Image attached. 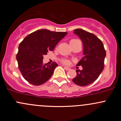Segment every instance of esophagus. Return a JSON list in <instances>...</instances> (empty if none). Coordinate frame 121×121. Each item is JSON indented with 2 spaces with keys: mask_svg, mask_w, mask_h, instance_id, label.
I'll return each instance as SVG.
<instances>
[{
  "mask_svg": "<svg viewBox=\"0 0 121 121\" xmlns=\"http://www.w3.org/2000/svg\"><path fill=\"white\" fill-rule=\"evenodd\" d=\"M64 69H65V70L66 71H68V70H69V69H70V68H68V67H64Z\"/></svg>",
  "mask_w": 121,
  "mask_h": 121,
  "instance_id": "34e87169",
  "label": "esophagus"
}]
</instances>
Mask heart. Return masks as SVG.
<instances>
[{"instance_id": "obj_1", "label": "heart", "mask_w": 121, "mask_h": 121, "mask_svg": "<svg viewBox=\"0 0 121 121\" xmlns=\"http://www.w3.org/2000/svg\"><path fill=\"white\" fill-rule=\"evenodd\" d=\"M78 40H77V39H72V40H70V43H72L73 42H75V41H77ZM62 63H63L64 64H66V65H68V64H69V61L68 60L64 59L62 60Z\"/></svg>"}]
</instances>
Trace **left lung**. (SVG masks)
Wrapping results in <instances>:
<instances>
[{"instance_id":"8db88e82","label":"left lung","mask_w":121,"mask_h":121,"mask_svg":"<svg viewBox=\"0 0 121 121\" xmlns=\"http://www.w3.org/2000/svg\"><path fill=\"white\" fill-rule=\"evenodd\" d=\"M74 33L82 40L84 56L77 64L82 69H76L73 81L80 86H86L94 82L103 71L106 52L101 40L94 34L81 29H75Z\"/></svg>"}]
</instances>
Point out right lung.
Listing matches in <instances>:
<instances>
[{"label": "right lung", "instance_id": "obj_1", "mask_svg": "<svg viewBox=\"0 0 121 121\" xmlns=\"http://www.w3.org/2000/svg\"><path fill=\"white\" fill-rule=\"evenodd\" d=\"M67 32L51 31L41 29L29 34L19 46L16 55L18 67L22 76L29 83L40 85L48 81L58 64L50 65L43 63V55L53 51Z\"/></svg>", "mask_w": 121, "mask_h": 121}]
</instances>
